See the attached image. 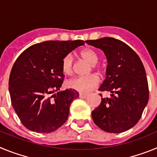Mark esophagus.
<instances>
[{
  "label": "esophagus",
  "instance_id": "esophagus-1",
  "mask_svg": "<svg viewBox=\"0 0 157 157\" xmlns=\"http://www.w3.org/2000/svg\"><path fill=\"white\" fill-rule=\"evenodd\" d=\"M88 97L87 94H79V98H86Z\"/></svg>",
  "mask_w": 157,
  "mask_h": 157
}]
</instances>
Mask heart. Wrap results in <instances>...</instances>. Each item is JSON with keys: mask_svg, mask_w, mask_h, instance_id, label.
I'll use <instances>...</instances> for the list:
<instances>
[{"mask_svg": "<svg viewBox=\"0 0 157 157\" xmlns=\"http://www.w3.org/2000/svg\"><path fill=\"white\" fill-rule=\"evenodd\" d=\"M81 56L86 61L90 63L93 68L98 67L99 56L98 54L91 48H86L81 52ZM73 56L71 53L63 56L61 61V70L67 75H70L73 72ZM100 78L97 75L91 74L86 76H80L69 80L67 86L69 88L73 89L82 94H88L99 85Z\"/></svg>", "mask_w": 157, "mask_h": 157, "instance_id": "obj_1", "label": "heart"}]
</instances>
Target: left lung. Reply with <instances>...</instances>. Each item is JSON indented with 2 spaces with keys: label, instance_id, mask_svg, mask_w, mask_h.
Instances as JSON below:
<instances>
[{
  "label": "left lung",
  "instance_id": "obj_1",
  "mask_svg": "<svg viewBox=\"0 0 157 157\" xmlns=\"http://www.w3.org/2000/svg\"><path fill=\"white\" fill-rule=\"evenodd\" d=\"M86 42L102 49L106 55V78L99 90L112 94L110 98H101L99 106L92 112L93 120L106 132H124L139 121L149 101V85L143 63L129 45L114 37Z\"/></svg>",
  "mask_w": 157,
  "mask_h": 157
}]
</instances>
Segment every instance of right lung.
Instances as JSON below:
<instances>
[{
    "mask_svg": "<svg viewBox=\"0 0 157 157\" xmlns=\"http://www.w3.org/2000/svg\"><path fill=\"white\" fill-rule=\"evenodd\" d=\"M82 45V40L42 41L27 48L16 59L9 76V94L26 128L51 133L67 121L71 104L78 98V93L67 89L52 94L59 90L63 82V56Z\"/></svg>",
    "mask_w": 157,
    "mask_h": 157,
    "instance_id": "obj_1",
    "label": "right lung"
}]
</instances>
